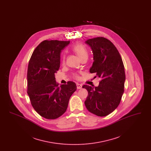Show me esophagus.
Segmentation results:
<instances>
[{"mask_svg": "<svg viewBox=\"0 0 151 151\" xmlns=\"http://www.w3.org/2000/svg\"><path fill=\"white\" fill-rule=\"evenodd\" d=\"M76 86H77V88H78V89H81V88H82V85H81V84H76Z\"/></svg>", "mask_w": 151, "mask_h": 151, "instance_id": "1", "label": "esophagus"}]
</instances>
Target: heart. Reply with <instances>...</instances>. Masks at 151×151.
<instances>
[{"label":"heart","mask_w":151,"mask_h":151,"mask_svg":"<svg viewBox=\"0 0 151 151\" xmlns=\"http://www.w3.org/2000/svg\"><path fill=\"white\" fill-rule=\"evenodd\" d=\"M72 50L74 52H75L78 56L79 57L80 60L84 58H88V53L86 50V48L84 46H83L81 44H76L74 46H73L72 47ZM65 55H63L62 57V63H65ZM75 78H78L77 75L75 76Z\"/></svg>","instance_id":"b5f03b06"}]
</instances>
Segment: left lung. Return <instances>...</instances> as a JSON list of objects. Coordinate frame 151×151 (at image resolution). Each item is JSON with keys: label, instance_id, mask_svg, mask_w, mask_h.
Segmentation results:
<instances>
[{"label": "left lung", "instance_id": "1", "mask_svg": "<svg viewBox=\"0 0 151 151\" xmlns=\"http://www.w3.org/2000/svg\"><path fill=\"white\" fill-rule=\"evenodd\" d=\"M86 43L93 55L89 72L95 73L101 80L98 86H83L88 92L85 105L89 112L105 116L112 113L121 100L126 79L124 65L119 52L108 39L96 37L86 40Z\"/></svg>", "mask_w": 151, "mask_h": 151}]
</instances>
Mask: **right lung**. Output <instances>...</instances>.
Instances as JSON below:
<instances>
[{
	"label": "right lung",
	"instance_id": "obj_1",
	"mask_svg": "<svg viewBox=\"0 0 151 151\" xmlns=\"http://www.w3.org/2000/svg\"><path fill=\"white\" fill-rule=\"evenodd\" d=\"M70 42L45 40L37 46L29 60L27 93L35 110L48 119H57L65 113L77 89L73 81L59 86L55 78L60 67L61 51Z\"/></svg>",
	"mask_w": 151,
	"mask_h": 151
}]
</instances>
